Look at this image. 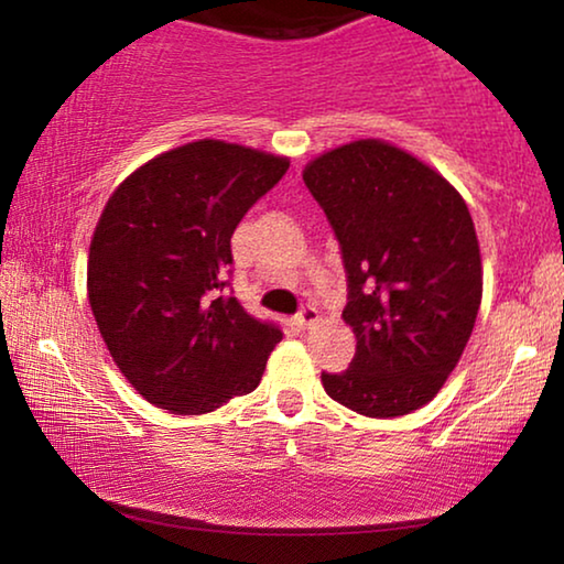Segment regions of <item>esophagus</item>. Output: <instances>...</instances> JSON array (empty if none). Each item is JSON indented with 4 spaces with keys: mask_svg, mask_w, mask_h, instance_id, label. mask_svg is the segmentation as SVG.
<instances>
[{
    "mask_svg": "<svg viewBox=\"0 0 564 564\" xmlns=\"http://www.w3.org/2000/svg\"><path fill=\"white\" fill-rule=\"evenodd\" d=\"M315 323H318V311H315L313 305H305L303 311H300V313L295 315V326L303 328V330H305V328H313Z\"/></svg>",
    "mask_w": 564,
    "mask_h": 564,
    "instance_id": "obj_1",
    "label": "esophagus"
}]
</instances>
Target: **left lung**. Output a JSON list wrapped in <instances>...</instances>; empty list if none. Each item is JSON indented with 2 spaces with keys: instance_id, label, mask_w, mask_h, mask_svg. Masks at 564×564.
<instances>
[{
  "instance_id": "1",
  "label": "left lung",
  "mask_w": 564,
  "mask_h": 564,
  "mask_svg": "<svg viewBox=\"0 0 564 564\" xmlns=\"http://www.w3.org/2000/svg\"><path fill=\"white\" fill-rule=\"evenodd\" d=\"M341 243L346 326L357 354L321 375L336 403L369 419L419 411L444 388L473 336L482 261L473 215L436 169L380 138L303 169Z\"/></svg>"
}]
</instances>
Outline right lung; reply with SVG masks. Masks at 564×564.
<instances>
[{
	"mask_svg": "<svg viewBox=\"0 0 564 564\" xmlns=\"http://www.w3.org/2000/svg\"><path fill=\"white\" fill-rule=\"evenodd\" d=\"M290 159L213 141L159 153L107 199L89 243L87 292L126 380L176 415L257 390L280 326L223 295L230 236Z\"/></svg>",
	"mask_w": 564,
	"mask_h": 564,
	"instance_id": "right-lung-1",
	"label": "right lung"
}]
</instances>
